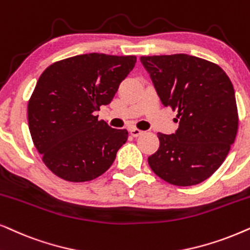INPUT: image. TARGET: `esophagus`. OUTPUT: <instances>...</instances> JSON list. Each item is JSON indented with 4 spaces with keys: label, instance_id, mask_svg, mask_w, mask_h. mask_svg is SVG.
Listing matches in <instances>:
<instances>
[{
    "label": "esophagus",
    "instance_id": "esophagus-1",
    "mask_svg": "<svg viewBox=\"0 0 250 250\" xmlns=\"http://www.w3.org/2000/svg\"><path fill=\"white\" fill-rule=\"evenodd\" d=\"M129 133H131V135L132 137H134V138H137V137H140L141 134H144V131H141V129H139V128H135V127H131L129 128Z\"/></svg>",
    "mask_w": 250,
    "mask_h": 250
}]
</instances>
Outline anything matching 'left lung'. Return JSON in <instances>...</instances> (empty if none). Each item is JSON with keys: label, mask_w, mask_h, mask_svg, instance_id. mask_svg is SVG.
<instances>
[{"label": "left lung", "mask_w": 250, "mask_h": 250, "mask_svg": "<svg viewBox=\"0 0 250 250\" xmlns=\"http://www.w3.org/2000/svg\"><path fill=\"white\" fill-rule=\"evenodd\" d=\"M140 61L161 102L180 119L176 133L157 134L160 148L148 157L149 167L171 185L202 183L225 161L238 132L231 80L217 64L186 54Z\"/></svg>", "instance_id": "obj_1"}]
</instances>
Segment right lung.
Instances as JSON below:
<instances>
[{"label":"right lung","instance_id":"right-lung-1","mask_svg":"<svg viewBox=\"0 0 250 250\" xmlns=\"http://www.w3.org/2000/svg\"><path fill=\"white\" fill-rule=\"evenodd\" d=\"M135 56L92 53L62 60L39 78L27 105L28 127L42 161L72 183L100 177L127 140L94 112L112 101L133 70Z\"/></svg>","mask_w":250,"mask_h":250}]
</instances>
